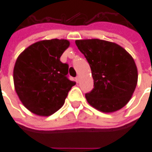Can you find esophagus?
Masks as SVG:
<instances>
[{
    "label": "esophagus",
    "mask_w": 152,
    "mask_h": 152,
    "mask_svg": "<svg viewBox=\"0 0 152 152\" xmlns=\"http://www.w3.org/2000/svg\"><path fill=\"white\" fill-rule=\"evenodd\" d=\"M79 80H80V77H79V76H76V81L78 83V82H79Z\"/></svg>",
    "instance_id": "obj_1"
}]
</instances>
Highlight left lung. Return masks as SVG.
I'll use <instances>...</instances> for the list:
<instances>
[{
	"instance_id": "obj_1",
	"label": "left lung",
	"mask_w": 152,
	"mask_h": 152,
	"mask_svg": "<svg viewBox=\"0 0 152 152\" xmlns=\"http://www.w3.org/2000/svg\"><path fill=\"white\" fill-rule=\"evenodd\" d=\"M75 42L89 63L94 79V89L86 94L88 103L104 113L124 107L137 83L133 57L123 47L107 40L85 39Z\"/></svg>"
}]
</instances>
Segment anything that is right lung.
I'll return each instance as SVG.
<instances>
[{
  "mask_svg": "<svg viewBox=\"0 0 152 152\" xmlns=\"http://www.w3.org/2000/svg\"><path fill=\"white\" fill-rule=\"evenodd\" d=\"M69 45V40L64 39L40 40L18 55L14 67V85L28 111L49 116L63 107L76 85L66 78L68 65L60 61Z\"/></svg>",
  "mask_w": 152,
  "mask_h": 152,
  "instance_id": "obj_1",
  "label": "right lung"
}]
</instances>
